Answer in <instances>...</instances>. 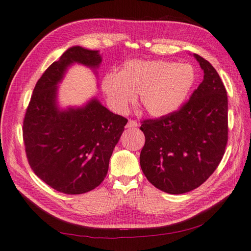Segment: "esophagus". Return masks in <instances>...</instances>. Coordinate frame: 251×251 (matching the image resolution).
Listing matches in <instances>:
<instances>
[{
	"instance_id": "obj_1",
	"label": "esophagus",
	"mask_w": 251,
	"mask_h": 251,
	"mask_svg": "<svg viewBox=\"0 0 251 251\" xmlns=\"http://www.w3.org/2000/svg\"><path fill=\"white\" fill-rule=\"evenodd\" d=\"M138 126V124L137 121L135 120H128V123L126 124V127L130 128V127H137Z\"/></svg>"
}]
</instances>
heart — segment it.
I'll list each match as a JSON object with an SVG mask.
<instances>
[{"instance_id": "1", "label": "heart", "mask_w": 251, "mask_h": 251, "mask_svg": "<svg viewBox=\"0 0 251 251\" xmlns=\"http://www.w3.org/2000/svg\"><path fill=\"white\" fill-rule=\"evenodd\" d=\"M195 80L191 65L133 59L125 63L118 74H105L101 90L110 107L117 113H125L139 94L144 110L151 116L162 117L181 107Z\"/></svg>"}]
</instances>
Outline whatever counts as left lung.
<instances>
[{
  "instance_id": "left-lung-1",
  "label": "left lung",
  "mask_w": 251,
  "mask_h": 251,
  "mask_svg": "<svg viewBox=\"0 0 251 251\" xmlns=\"http://www.w3.org/2000/svg\"><path fill=\"white\" fill-rule=\"evenodd\" d=\"M194 57L203 80L179 111L144 120L146 143L140 166L158 189L180 195L199 187L216 171L228 139V100L218 72L206 59Z\"/></svg>"
}]
</instances>
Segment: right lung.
<instances>
[{"mask_svg":"<svg viewBox=\"0 0 251 251\" xmlns=\"http://www.w3.org/2000/svg\"><path fill=\"white\" fill-rule=\"evenodd\" d=\"M101 60L97 50L80 46L67 49L37 80L23 124L32 171L45 183L67 195L85 194L101 183L127 123L96 97L80 107H59L58 85L68 68L79 64L97 74Z\"/></svg>","mask_w":251,"mask_h":251,"instance_id":"right-lung-1","label":"right lung"}]
</instances>
